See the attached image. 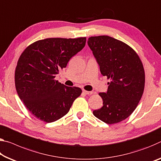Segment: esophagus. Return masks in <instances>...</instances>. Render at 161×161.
I'll list each match as a JSON object with an SVG mask.
<instances>
[{"label":"esophagus","mask_w":161,"mask_h":161,"mask_svg":"<svg viewBox=\"0 0 161 161\" xmlns=\"http://www.w3.org/2000/svg\"><path fill=\"white\" fill-rule=\"evenodd\" d=\"M82 92H83V93L85 94H92L93 93L92 92H89V91H86V90H82Z\"/></svg>","instance_id":"34e87169"}]
</instances>
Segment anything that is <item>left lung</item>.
Segmentation results:
<instances>
[{"label":"left lung","mask_w":161,"mask_h":161,"mask_svg":"<svg viewBox=\"0 0 161 161\" xmlns=\"http://www.w3.org/2000/svg\"><path fill=\"white\" fill-rule=\"evenodd\" d=\"M88 46L100 72L110 81L107 92L99 93L103 101L94 115L107 124L127 118L137 108L143 94L145 71L137 53L124 42L108 36H92Z\"/></svg>","instance_id":"8db88e82"}]
</instances>
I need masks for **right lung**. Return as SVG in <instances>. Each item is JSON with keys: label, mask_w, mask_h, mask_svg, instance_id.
I'll return each instance as SVG.
<instances>
[{"label": "right lung", "mask_w": 161, "mask_h": 161, "mask_svg": "<svg viewBox=\"0 0 161 161\" xmlns=\"http://www.w3.org/2000/svg\"><path fill=\"white\" fill-rule=\"evenodd\" d=\"M86 37L49 38L33 43L23 52L15 71L19 98L40 120L52 122L68 113L81 90L55 80L70 58L85 47Z\"/></svg>", "instance_id": "right-lung-1"}]
</instances>
